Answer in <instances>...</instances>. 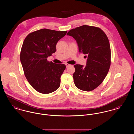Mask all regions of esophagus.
Masks as SVG:
<instances>
[{
    "label": "esophagus",
    "mask_w": 134,
    "mask_h": 134,
    "mask_svg": "<svg viewBox=\"0 0 134 134\" xmlns=\"http://www.w3.org/2000/svg\"><path fill=\"white\" fill-rule=\"evenodd\" d=\"M65 65H66V67H69L70 66V64H68V63H66Z\"/></svg>",
    "instance_id": "1"
}]
</instances>
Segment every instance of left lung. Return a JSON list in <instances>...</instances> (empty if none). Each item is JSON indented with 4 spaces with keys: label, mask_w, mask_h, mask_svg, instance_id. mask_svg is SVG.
<instances>
[{
    "label": "left lung",
    "mask_w": 134,
    "mask_h": 134,
    "mask_svg": "<svg viewBox=\"0 0 134 134\" xmlns=\"http://www.w3.org/2000/svg\"><path fill=\"white\" fill-rule=\"evenodd\" d=\"M67 35L75 38L79 52L87 57L85 67L74 66V84L78 89L92 91L102 83L109 69L111 51L108 38L101 29L87 25L72 29Z\"/></svg>",
    "instance_id": "left-lung-1"
}]
</instances>
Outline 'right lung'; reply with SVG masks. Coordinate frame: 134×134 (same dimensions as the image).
<instances>
[{"mask_svg":"<svg viewBox=\"0 0 134 134\" xmlns=\"http://www.w3.org/2000/svg\"><path fill=\"white\" fill-rule=\"evenodd\" d=\"M67 32L43 29L30 33L23 42L20 59L24 74L38 92L50 93L60 85V77L66 66L49 62L47 58L56 52L58 41Z\"/></svg>","mask_w":134,"mask_h":134,"instance_id":"add662e5","label":"right lung"}]
</instances>
